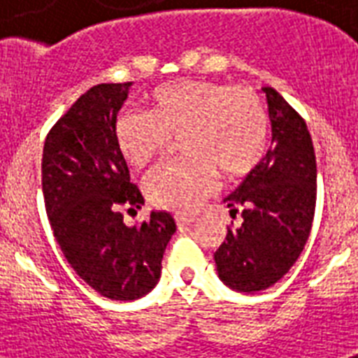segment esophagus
<instances>
[{
	"instance_id": "1",
	"label": "esophagus",
	"mask_w": 358,
	"mask_h": 358,
	"mask_svg": "<svg viewBox=\"0 0 358 358\" xmlns=\"http://www.w3.org/2000/svg\"><path fill=\"white\" fill-rule=\"evenodd\" d=\"M174 221H176V224H180V227H184V224L195 223V215H189V213H176V215H174Z\"/></svg>"
}]
</instances>
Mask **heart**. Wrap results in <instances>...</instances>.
Here are the masks:
<instances>
[{
	"label": "heart",
	"instance_id": "heart-1",
	"mask_svg": "<svg viewBox=\"0 0 358 358\" xmlns=\"http://www.w3.org/2000/svg\"><path fill=\"white\" fill-rule=\"evenodd\" d=\"M180 134L187 159L157 167L145 189L156 206L193 212L217 187V171L230 180L255 171L269 143V115L252 89L182 80L157 87L146 113L122 111L113 126L117 150L134 169L148 167Z\"/></svg>",
	"mask_w": 358,
	"mask_h": 358
}]
</instances>
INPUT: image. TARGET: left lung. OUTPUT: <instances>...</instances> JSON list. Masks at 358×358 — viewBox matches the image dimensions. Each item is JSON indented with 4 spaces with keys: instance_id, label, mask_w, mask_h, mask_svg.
I'll list each match as a JSON object with an SVG mask.
<instances>
[{
    "instance_id": "1",
    "label": "left lung",
    "mask_w": 358,
    "mask_h": 358,
    "mask_svg": "<svg viewBox=\"0 0 358 358\" xmlns=\"http://www.w3.org/2000/svg\"><path fill=\"white\" fill-rule=\"evenodd\" d=\"M271 148L224 199L241 224L215 250L219 278L236 292H260L289 271L310 236L316 210V154L310 131L273 87H264Z\"/></svg>"
}]
</instances>
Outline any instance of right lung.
<instances>
[{
    "label": "right lung",
    "instance_id": "1",
    "mask_svg": "<svg viewBox=\"0 0 358 358\" xmlns=\"http://www.w3.org/2000/svg\"><path fill=\"white\" fill-rule=\"evenodd\" d=\"M129 87L102 83L81 94L50 129L42 152V193L53 236L80 278L115 301L139 299L156 286L176 232L167 212H152L139 227L122 221L120 208L145 204L113 137Z\"/></svg>",
    "mask_w": 358,
    "mask_h": 358
}]
</instances>
